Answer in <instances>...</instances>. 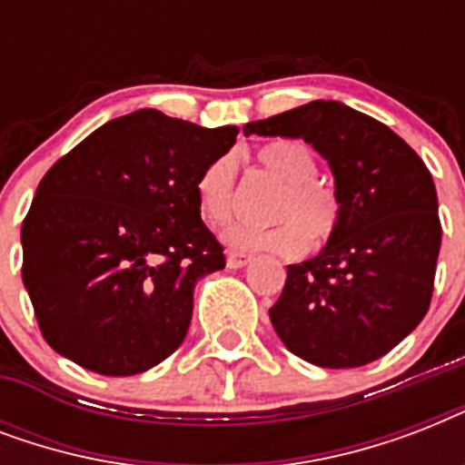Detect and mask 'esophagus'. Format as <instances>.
I'll list each match as a JSON object with an SVG mask.
<instances>
[{
	"instance_id": "34e87169",
	"label": "esophagus",
	"mask_w": 465,
	"mask_h": 465,
	"mask_svg": "<svg viewBox=\"0 0 465 465\" xmlns=\"http://www.w3.org/2000/svg\"><path fill=\"white\" fill-rule=\"evenodd\" d=\"M248 262H251V255L239 253V251H226V265L229 268H243Z\"/></svg>"
}]
</instances>
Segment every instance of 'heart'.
Wrapping results in <instances>:
<instances>
[{"instance_id": "heart-1", "label": "heart", "mask_w": 465, "mask_h": 465, "mask_svg": "<svg viewBox=\"0 0 465 465\" xmlns=\"http://www.w3.org/2000/svg\"><path fill=\"white\" fill-rule=\"evenodd\" d=\"M255 161L262 171L282 183L270 217L275 224H233L224 241L236 251H270V253L299 255L306 246L321 248L338 233L342 222V200L331 183L318 178L321 161L309 142L297 137H280L255 149ZM236 188V159L217 156L197 175L195 195L200 214L207 224L224 226L233 214Z\"/></svg>"}]
</instances>
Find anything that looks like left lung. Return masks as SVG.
<instances>
[{
    "mask_svg": "<svg viewBox=\"0 0 465 465\" xmlns=\"http://www.w3.org/2000/svg\"><path fill=\"white\" fill-rule=\"evenodd\" d=\"M243 134L302 137L328 159L342 222L316 258L290 265L270 321L290 352L361 367L411 335L432 302L441 246L425 161L391 127L338 101H311Z\"/></svg>",
    "mask_w": 465,
    "mask_h": 465,
    "instance_id": "1",
    "label": "left lung"
}]
</instances>
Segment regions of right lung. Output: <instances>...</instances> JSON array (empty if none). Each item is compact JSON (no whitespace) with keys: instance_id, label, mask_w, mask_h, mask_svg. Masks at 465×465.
I'll return each mask as SVG.
<instances>
[{"instance_id":"add662e5","label":"right lung","mask_w":465,"mask_h":465,"mask_svg":"<svg viewBox=\"0 0 465 465\" xmlns=\"http://www.w3.org/2000/svg\"><path fill=\"white\" fill-rule=\"evenodd\" d=\"M239 130L142 108L43 175L21 226L24 284L54 352L104 376L156 367L185 338L193 290L224 268L195 183Z\"/></svg>"}]
</instances>
